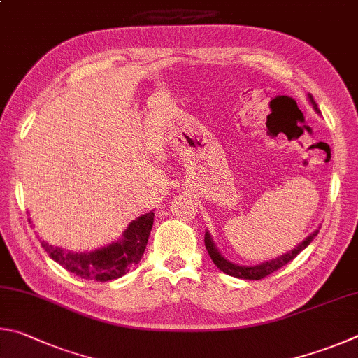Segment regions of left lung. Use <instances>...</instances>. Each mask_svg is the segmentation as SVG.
<instances>
[{
  "label": "left lung",
  "mask_w": 358,
  "mask_h": 358,
  "mask_svg": "<svg viewBox=\"0 0 358 358\" xmlns=\"http://www.w3.org/2000/svg\"><path fill=\"white\" fill-rule=\"evenodd\" d=\"M308 100L313 105V110H315L317 115H321V111H319L317 105L311 94H308ZM317 233H319V229L313 231L308 237H305V239L300 242L296 248H292L291 252L281 255L275 259L264 261V262H261V264H256V266H239V264H234V262H231L229 259L224 258V256L218 252V248L214 243V239H212L209 231H206V234H204V245H206V250H208L212 262H214V264L220 268L222 272H224L227 275H231V277L241 278V280H261V278L267 277V275L273 273L275 271H278V268H281L283 266H286L287 262H291L300 252H303V250L310 245L313 239L317 236Z\"/></svg>",
  "instance_id": "8db88e82"
}]
</instances>
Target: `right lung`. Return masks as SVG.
Segmentation results:
<instances>
[{
  "mask_svg": "<svg viewBox=\"0 0 358 358\" xmlns=\"http://www.w3.org/2000/svg\"><path fill=\"white\" fill-rule=\"evenodd\" d=\"M154 224V210L135 218L117 241L92 252H71L42 241V247L50 258L66 271L80 278L92 281H111L121 278L130 267L140 262Z\"/></svg>",
  "mask_w": 358,
  "mask_h": 358,
  "instance_id": "add662e5",
  "label": "right lung"
}]
</instances>
